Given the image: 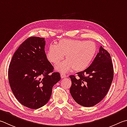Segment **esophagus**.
I'll use <instances>...</instances> for the list:
<instances>
[{"label": "esophagus", "instance_id": "esophagus-1", "mask_svg": "<svg viewBox=\"0 0 127 127\" xmlns=\"http://www.w3.org/2000/svg\"><path fill=\"white\" fill-rule=\"evenodd\" d=\"M61 77L62 78V79H63V78H65L66 77V75L65 74H63V73H61Z\"/></svg>", "mask_w": 127, "mask_h": 127}]
</instances>
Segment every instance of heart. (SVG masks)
Returning a JSON list of instances; mask_svg holds the SVG:
<instances>
[{
	"label": "heart",
	"mask_w": 127,
	"mask_h": 127,
	"mask_svg": "<svg viewBox=\"0 0 127 127\" xmlns=\"http://www.w3.org/2000/svg\"><path fill=\"white\" fill-rule=\"evenodd\" d=\"M96 51L95 43L92 40H80L63 39L57 45H50L46 57L50 63L58 64L64 56L66 61L56 66L61 72H67L73 69L75 71L86 69L94 58Z\"/></svg>",
	"instance_id": "obj_1"
}]
</instances>
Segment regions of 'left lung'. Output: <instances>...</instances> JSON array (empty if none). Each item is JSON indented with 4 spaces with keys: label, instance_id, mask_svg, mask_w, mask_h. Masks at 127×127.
Returning <instances> with one entry per match:
<instances>
[{
    "label": "left lung",
    "instance_id": "8db88e82",
    "mask_svg": "<svg viewBox=\"0 0 127 127\" xmlns=\"http://www.w3.org/2000/svg\"><path fill=\"white\" fill-rule=\"evenodd\" d=\"M111 57L101 46L91 65L77 73L78 77L70 75V93L76 102L90 107L99 103L105 97L111 86L114 71Z\"/></svg>",
    "mask_w": 127,
    "mask_h": 127
}]
</instances>
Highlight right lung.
I'll use <instances>...</instances> for the list:
<instances>
[{"label":"right lung","instance_id":"add662e5","mask_svg":"<svg viewBox=\"0 0 127 127\" xmlns=\"http://www.w3.org/2000/svg\"><path fill=\"white\" fill-rule=\"evenodd\" d=\"M45 39L32 36L14 53L9 64L8 79L13 93L25 107L38 109L48 103L54 84L61 80L47 59Z\"/></svg>","mask_w":127,"mask_h":127}]
</instances>
